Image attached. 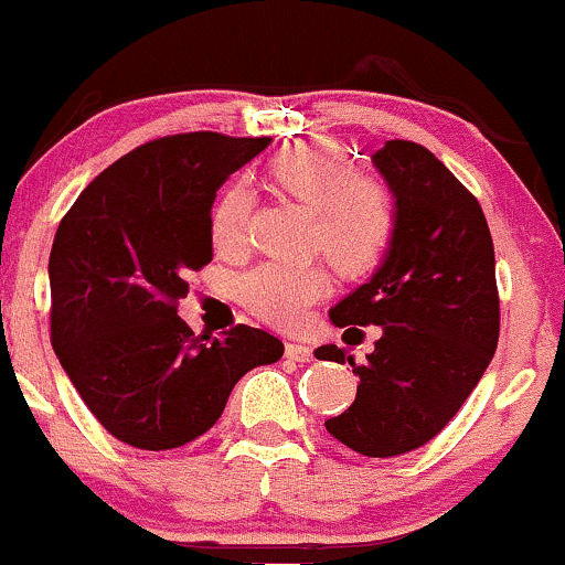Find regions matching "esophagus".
<instances>
[{
	"instance_id": "esophagus-1",
	"label": "esophagus",
	"mask_w": 565,
	"mask_h": 565,
	"mask_svg": "<svg viewBox=\"0 0 565 565\" xmlns=\"http://www.w3.org/2000/svg\"><path fill=\"white\" fill-rule=\"evenodd\" d=\"M285 354H288L290 360H296V363H309V360H312V347L301 344V341H288V344H285Z\"/></svg>"
}]
</instances>
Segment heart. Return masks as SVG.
Instances as JSON below:
<instances>
[{
  "label": "heart",
  "mask_w": 565,
  "mask_h": 565,
  "mask_svg": "<svg viewBox=\"0 0 565 565\" xmlns=\"http://www.w3.org/2000/svg\"><path fill=\"white\" fill-rule=\"evenodd\" d=\"M269 179L288 198L312 207V245L347 277L367 275L384 262L397 230L395 198L382 181L354 175L333 143H299L280 151ZM250 198L230 186L211 213V239L221 253H239L248 243ZM239 299L269 326L299 328L331 290L322 264L266 262L239 277Z\"/></svg>",
  "instance_id": "heart-1"
}]
</instances>
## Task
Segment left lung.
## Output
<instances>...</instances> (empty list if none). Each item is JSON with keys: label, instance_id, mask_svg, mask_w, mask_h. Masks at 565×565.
Returning <instances> with one entry per match:
<instances>
[{"label": "left lung", "instance_id": "8db88e82", "mask_svg": "<svg viewBox=\"0 0 565 565\" xmlns=\"http://www.w3.org/2000/svg\"><path fill=\"white\" fill-rule=\"evenodd\" d=\"M373 164L395 194L397 230L384 264L331 309L339 328L379 326L365 363L339 347L358 397L326 429L352 451L390 459L422 448L454 419L499 341L493 239L475 194L429 149L386 141Z\"/></svg>", "mask_w": 565, "mask_h": 565}]
</instances>
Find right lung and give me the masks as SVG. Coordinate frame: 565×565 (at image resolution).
Returning a JSON list of instances; mask_svg holds the SVG:
<instances>
[{
	"mask_svg": "<svg viewBox=\"0 0 565 565\" xmlns=\"http://www.w3.org/2000/svg\"><path fill=\"white\" fill-rule=\"evenodd\" d=\"M271 138L198 130L119 157L63 215L50 250V341L93 416L141 451L186 446L234 384L285 347L262 328L194 335L189 271L211 264L215 192Z\"/></svg>",
	"mask_w": 565,
	"mask_h": 565,
	"instance_id": "obj_1",
	"label": "right lung"
}]
</instances>
